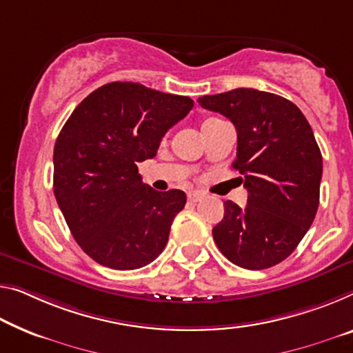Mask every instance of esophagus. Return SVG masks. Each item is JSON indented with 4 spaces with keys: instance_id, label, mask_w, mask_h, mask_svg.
<instances>
[{
    "instance_id": "esophagus-1",
    "label": "esophagus",
    "mask_w": 353,
    "mask_h": 353,
    "mask_svg": "<svg viewBox=\"0 0 353 353\" xmlns=\"http://www.w3.org/2000/svg\"><path fill=\"white\" fill-rule=\"evenodd\" d=\"M203 197H205V195L202 192H199V191L188 192V200H189V202H200V200H202Z\"/></svg>"
}]
</instances>
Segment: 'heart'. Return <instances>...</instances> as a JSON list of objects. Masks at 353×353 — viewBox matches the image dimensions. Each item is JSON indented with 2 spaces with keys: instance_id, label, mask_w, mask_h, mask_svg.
<instances>
[{
  "instance_id": "obj_1",
  "label": "heart",
  "mask_w": 353,
  "mask_h": 353,
  "mask_svg": "<svg viewBox=\"0 0 353 353\" xmlns=\"http://www.w3.org/2000/svg\"><path fill=\"white\" fill-rule=\"evenodd\" d=\"M207 121H210V120H207ZM207 121H205V123H207Z\"/></svg>"
}]
</instances>
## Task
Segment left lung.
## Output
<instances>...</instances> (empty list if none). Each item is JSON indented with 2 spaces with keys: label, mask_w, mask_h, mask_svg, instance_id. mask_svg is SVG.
I'll list each match as a JSON object with an SVG mask.
<instances>
[{
  "label": "left lung",
  "mask_w": 353,
  "mask_h": 353,
  "mask_svg": "<svg viewBox=\"0 0 353 353\" xmlns=\"http://www.w3.org/2000/svg\"><path fill=\"white\" fill-rule=\"evenodd\" d=\"M199 104L235 126L233 167L248 189L245 208L224 202L216 245L241 268L274 267L295 251L319 208L322 154L312 129L294 102L267 91L236 88Z\"/></svg>",
  "instance_id": "8db88e82"
}]
</instances>
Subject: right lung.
Returning <instances> with one entry per match:
<instances>
[{"label":"right lung","mask_w":353,"mask_h":353,"mask_svg":"<svg viewBox=\"0 0 353 353\" xmlns=\"http://www.w3.org/2000/svg\"><path fill=\"white\" fill-rule=\"evenodd\" d=\"M188 96L112 82L75 107L53 150V192L79 246L97 263L135 270L159 256L186 203L180 189L154 191L137 164L153 159Z\"/></svg>","instance_id":"1"}]
</instances>
